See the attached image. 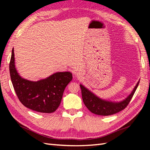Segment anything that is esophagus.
<instances>
[{"label": "esophagus", "instance_id": "34e87169", "mask_svg": "<svg viewBox=\"0 0 150 150\" xmlns=\"http://www.w3.org/2000/svg\"><path fill=\"white\" fill-rule=\"evenodd\" d=\"M76 77H77V78H80V74H76Z\"/></svg>", "mask_w": 150, "mask_h": 150}]
</instances>
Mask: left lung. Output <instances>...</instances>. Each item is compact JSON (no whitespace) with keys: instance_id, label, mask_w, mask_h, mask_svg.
<instances>
[{"instance_id":"left-lung-1","label":"left lung","mask_w":150,"mask_h":150,"mask_svg":"<svg viewBox=\"0 0 150 150\" xmlns=\"http://www.w3.org/2000/svg\"><path fill=\"white\" fill-rule=\"evenodd\" d=\"M139 83V81H138L132 93L125 99L120 102L105 100L98 97L96 95L92 93L82 84H80V87L81 88L83 103L88 110L96 115L108 116V115H113L120 112L126 108V106L131 100L134 94L135 93Z\"/></svg>"}]
</instances>
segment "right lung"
<instances>
[{
    "label": "right lung",
    "mask_w": 150,
    "mask_h": 150,
    "mask_svg": "<svg viewBox=\"0 0 150 150\" xmlns=\"http://www.w3.org/2000/svg\"><path fill=\"white\" fill-rule=\"evenodd\" d=\"M11 82L19 100L26 108L51 113L59 106L65 87L72 80L71 72H56L44 79L30 81L20 76L14 64V49L9 63Z\"/></svg>",
    "instance_id": "right-lung-1"
}]
</instances>
